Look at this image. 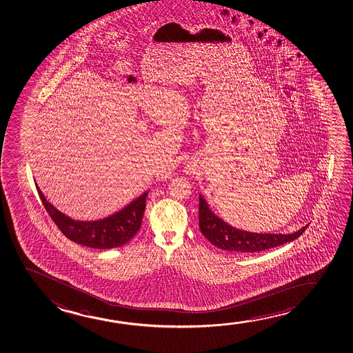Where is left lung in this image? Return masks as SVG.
Returning a JSON list of instances; mask_svg holds the SVG:
<instances>
[{"label": "left lung", "instance_id": "left-lung-1", "mask_svg": "<svg viewBox=\"0 0 353 353\" xmlns=\"http://www.w3.org/2000/svg\"><path fill=\"white\" fill-rule=\"evenodd\" d=\"M199 216L200 230L203 236L216 248L232 253H257L276 248L296 240L308 226H303L291 234H263L236 229L216 216L201 194Z\"/></svg>", "mask_w": 353, "mask_h": 353}]
</instances>
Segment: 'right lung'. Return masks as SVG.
Returning a JSON list of instances; mask_svg holds the SVG:
<instances>
[{
	"mask_svg": "<svg viewBox=\"0 0 353 353\" xmlns=\"http://www.w3.org/2000/svg\"><path fill=\"white\" fill-rule=\"evenodd\" d=\"M35 186L45 210L59 228V230L69 240L86 248L99 250L119 248L130 241L141 226L148 191H145L142 195L128 203L124 208H121V211L116 212L111 216L97 221H75L58 211L51 202H48L37 183Z\"/></svg>",
	"mask_w": 353,
	"mask_h": 353,
	"instance_id": "add662e5",
	"label": "right lung"
}]
</instances>
